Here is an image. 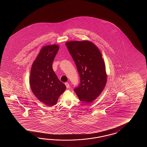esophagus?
<instances>
[{"instance_id":"34e87169","label":"esophagus","mask_w":147,"mask_h":147,"mask_svg":"<svg viewBox=\"0 0 147 147\" xmlns=\"http://www.w3.org/2000/svg\"><path fill=\"white\" fill-rule=\"evenodd\" d=\"M65 85H66V87L67 88H69V84L68 83H67V82H66L65 83Z\"/></svg>"}]
</instances>
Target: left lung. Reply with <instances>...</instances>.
Returning <instances> with one entry per match:
<instances>
[{"instance_id":"obj_1","label":"left lung","mask_w":147,"mask_h":147,"mask_svg":"<svg viewBox=\"0 0 147 147\" xmlns=\"http://www.w3.org/2000/svg\"><path fill=\"white\" fill-rule=\"evenodd\" d=\"M66 45L80 77V84L74 91L81 101L92 102L102 92L107 80L102 54L90 41H71Z\"/></svg>"}]
</instances>
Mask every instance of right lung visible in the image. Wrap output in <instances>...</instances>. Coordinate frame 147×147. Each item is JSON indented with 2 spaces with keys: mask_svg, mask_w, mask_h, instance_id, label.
Returning <instances> with one entry per match:
<instances>
[{
  "mask_svg": "<svg viewBox=\"0 0 147 147\" xmlns=\"http://www.w3.org/2000/svg\"><path fill=\"white\" fill-rule=\"evenodd\" d=\"M59 46L51 45L41 49L32 65L30 85L38 100L48 106H54L66 89L53 71L52 64Z\"/></svg>",
  "mask_w": 147,
  "mask_h": 147,
  "instance_id": "right-lung-1",
  "label": "right lung"
}]
</instances>
